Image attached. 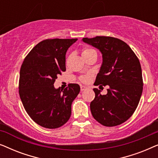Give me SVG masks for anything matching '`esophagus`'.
I'll return each mask as SVG.
<instances>
[{"label": "esophagus", "instance_id": "esophagus-1", "mask_svg": "<svg viewBox=\"0 0 158 158\" xmlns=\"http://www.w3.org/2000/svg\"><path fill=\"white\" fill-rule=\"evenodd\" d=\"M86 88V87L85 86H84V85H81V91H83V90H84Z\"/></svg>", "mask_w": 158, "mask_h": 158}]
</instances>
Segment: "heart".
Here are the masks:
<instances>
[{"label": "heart", "mask_w": 158, "mask_h": 158, "mask_svg": "<svg viewBox=\"0 0 158 158\" xmlns=\"http://www.w3.org/2000/svg\"><path fill=\"white\" fill-rule=\"evenodd\" d=\"M93 52H96L95 49L92 48H88V47H85V48H83V50H82V55H83V57L89 55L90 54H91ZM90 77V74L84 75L83 76L80 77V81L83 82V83H87V82L89 81Z\"/></svg>", "instance_id": "heart-1"}]
</instances>
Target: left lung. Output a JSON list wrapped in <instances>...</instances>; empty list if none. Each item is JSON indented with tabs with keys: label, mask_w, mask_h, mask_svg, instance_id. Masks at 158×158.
I'll use <instances>...</instances> for the list:
<instances>
[{
	"label": "left lung",
	"mask_w": 158,
	"mask_h": 158,
	"mask_svg": "<svg viewBox=\"0 0 158 158\" xmlns=\"http://www.w3.org/2000/svg\"><path fill=\"white\" fill-rule=\"evenodd\" d=\"M83 41L101 51L103 63L95 85H109L107 94L94 88L90 102L94 118L106 127L126 122L135 111L143 90L142 68L137 56L127 43L111 36L83 38Z\"/></svg>",
	"instance_id": "1"
}]
</instances>
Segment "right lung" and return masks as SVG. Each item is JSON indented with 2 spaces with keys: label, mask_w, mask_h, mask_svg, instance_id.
<instances>
[{
  "label": "right lung",
  "mask_w": 158,
  "mask_h": 158,
  "mask_svg": "<svg viewBox=\"0 0 158 158\" xmlns=\"http://www.w3.org/2000/svg\"><path fill=\"white\" fill-rule=\"evenodd\" d=\"M77 39H48L36 45L21 64L19 93L26 111L44 128L62 127L71 115V105L78 95V84L56 89L55 80L66 70L65 55Z\"/></svg>",
  "instance_id": "obj_1"
}]
</instances>
